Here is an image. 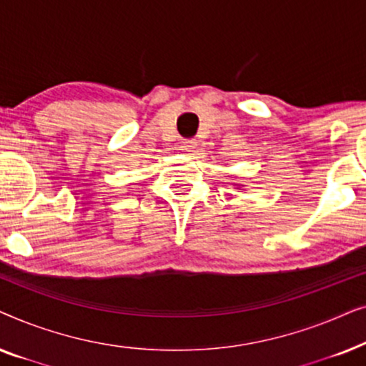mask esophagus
I'll return each instance as SVG.
<instances>
[{
  "mask_svg": "<svg viewBox=\"0 0 366 366\" xmlns=\"http://www.w3.org/2000/svg\"><path fill=\"white\" fill-rule=\"evenodd\" d=\"M182 149L184 153L193 154L194 149H197V139H183L182 142Z\"/></svg>",
  "mask_w": 366,
  "mask_h": 366,
  "instance_id": "1",
  "label": "esophagus"
}]
</instances>
